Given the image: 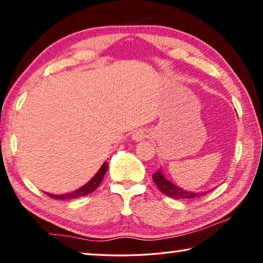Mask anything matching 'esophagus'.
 Returning <instances> with one entry per match:
<instances>
[{"label":"esophagus","instance_id":"34e87169","mask_svg":"<svg viewBox=\"0 0 263 263\" xmlns=\"http://www.w3.org/2000/svg\"><path fill=\"white\" fill-rule=\"evenodd\" d=\"M146 138H148V135H147V132L145 130H138L132 135V139L135 140L136 142L144 141Z\"/></svg>","mask_w":263,"mask_h":263}]
</instances>
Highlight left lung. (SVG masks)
Segmentation results:
<instances>
[{
  "label": "left lung",
  "instance_id": "left-lung-1",
  "mask_svg": "<svg viewBox=\"0 0 263 263\" xmlns=\"http://www.w3.org/2000/svg\"><path fill=\"white\" fill-rule=\"evenodd\" d=\"M153 180H154V183L156 184L157 187L160 189L162 193L174 199H178V200L194 199V198L200 197V195H203L207 193V192H190V191L183 190L166 178L165 175L162 173V169H159L157 173L153 175Z\"/></svg>",
  "mask_w": 263,
  "mask_h": 263
}]
</instances>
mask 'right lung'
Wrapping results in <instances>:
<instances>
[{"instance_id": "obj_1", "label": "right lung", "mask_w": 263, "mask_h": 263, "mask_svg": "<svg viewBox=\"0 0 263 263\" xmlns=\"http://www.w3.org/2000/svg\"><path fill=\"white\" fill-rule=\"evenodd\" d=\"M108 170V163L107 162H104V163L101 165V168L99 169V171L97 174L94 175V177L88 180L87 183L85 185H83L82 187L77 189L73 192H70V193H65V194H51V193H47L49 195L50 198L52 199H60V200H65V199H77L80 197H85V195H87L89 193L94 192L95 190L99 187V185L101 184V181L104 177V175H106Z\"/></svg>"}]
</instances>
